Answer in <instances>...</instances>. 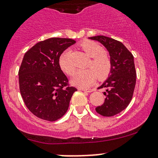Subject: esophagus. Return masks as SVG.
<instances>
[{"label": "esophagus", "instance_id": "1", "mask_svg": "<svg viewBox=\"0 0 158 158\" xmlns=\"http://www.w3.org/2000/svg\"><path fill=\"white\" fill-rule=\"evenodd\" d=\"M84 91H86V92H92L94 91V89H91V88H86V89H81Z\"/></svg>", "mask_w": 158, "mask_h": 158}]
</instances>
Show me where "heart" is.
Masks as SVG:
<instances>
[{
	"label": "heart",
	"mask_w": 158,
	"mask_h": 158,
	"mask_svg": "<svg viewBox=\"0 0 158 158\" xmlns=\"http://www.w3.org/2000/svg\"><path fill=\"white\" fill-rule=\"evenodd\" d=\"M80 46L92 59L88 64L89 69L79 70L75 73L72 79L73 85L80 88H87L91 86L98 77L100 81L106 79L112 72V62L110 56L104 52V48L93 41L83 42ZM68 55L67 51L61 54L59 58V66L64 73L71 76L74 73L75 69L69 61Z\"/></svg>",
	"instance_id": "b5f03b06"
}]
</instances>
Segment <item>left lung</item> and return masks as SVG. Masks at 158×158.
Masks as SVG:
<instances>
[{
  "label": "left lung",
  "instance_id": "8db88e82",
  "mask_svg": "<svg viewBox=\"0 0 158 158\" xmlns=\"http://www.w3.org/2000/svg\"><path fill=\"white\" fill-rule=\"evenodd\" d=\"M108 49L112 59L110 76L98 89L104 88L105 102L95 111L103 116L118 114L129 106L136 85V73L133 56L121 42L104 35L90 37Z\"/></svg>",
  "mask_w": 158,
  "mask_h": 158
}]
</instances>
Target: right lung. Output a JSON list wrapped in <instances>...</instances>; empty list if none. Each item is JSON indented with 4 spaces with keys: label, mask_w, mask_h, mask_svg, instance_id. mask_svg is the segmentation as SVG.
I'll use <instances>...</instances> for the list:
<instances>
[{
    "label": "right lung",
    "mask_w": 158,
    "mask_h": 158,
    "mask_svg": "<svg viewBox=\"0 0 158 158\" xmlns=\"http://www.w3.org/2000/svg\"><path fill=\"white\" fill-rule=\"evenodd\" d=\"M76 42L50 38L39 42L24 55L19 70V89L25 105L34 115L53 122L68 109L76 88L69 85L59 66V58Z\"/></svg>",
    "instance_id": "right-lung-1"
}]
</instances>
